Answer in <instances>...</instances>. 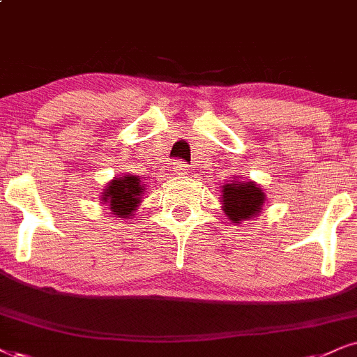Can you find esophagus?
<instances>
[{
	"label": "esophagus",
	"instance_id": "esophagus-1",
	"mask_svg": "<svg viewBox=\"0 0 357 357\" xmlns=\"http://www.w3.org/2000/svg\"><path fill=\"white\" fill-rule=\"evenodd\" d=\"M174 170H175V174H178V175H185V174H188V165L185 164V162L177 160V162H175Z\"/></svg>",
	"mask_w": 357,
	"mask_h": 357
}]
</instances>
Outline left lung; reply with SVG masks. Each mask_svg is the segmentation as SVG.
Here are the masks:
<instances>
[{"label":"left lung","mask_w":357,"mask_h":357,"mask_svg":"<svg viewBox=\"0 0 357 357\" xmlns=\"http://www.w3.org/2000/svg\"><path fill=\"white\" fill-rule=\"evenodd\" d=\"M222 187L223 212L233 223H241L252 220L263 210L266 195L255 182H240L230 180Z\"/></svg>","instance_id":"1"}]
</instances>
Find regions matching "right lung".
<instances>
[{
    "label": "right lung",
    "mask_w": 357,
    "mask_h": 357,
    "mask_svg": "<svg viewBox=\"0 0 357 357\" xmlns=\"http://www.w3.org/2000/svg\"><path fill=\"white\" fill-rule=\"evenodd\" d=\"M144 192V183L137 175H119L104 188L100 200L109 205L111 213L117 218H129L142 202Z\"/></svg>",
    "instance_id": "right-lung-1"
}]
</instances>
